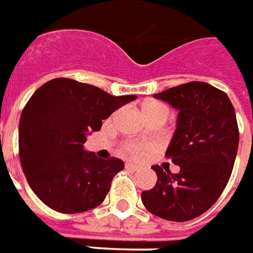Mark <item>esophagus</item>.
I'll use <instances>...</instances> for the list:
<instances>
[{
	"label": "esophagus",
	"instance_id": "obj_1",
	"mask_svg": "<svg viewBox=\"0 0 253 253\" xmlns=\"http://www.w3.org/2000/svg\"><path fill=\"white\" fill-rule=\"evenodd\" d=\"M125 169H137V166L133 165V163H130V162H128V163H125Z\"/></svg>",
	"mask_w": 253,
	"mask_h": 253
}]
</instances>
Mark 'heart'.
Segmentation results:
<instances>
[{
    "instance_id": "1",
    "label": "heart",
    "mask_w": 253,
    "mask_h": 253,
    "mask_svg": "<svg viewBox=\"0 0 253 253\" xmlns=\"http://www.w3.org/2000/svg\"><path fill=\"white\" fill-rule=\"evenodd\" d=\"M143 113L145 114V117L148 120H167L169 116V108L166 106L165 104H162L159 101H148L145 102L144 106H143ZM124 152L128 156H132V158H140V156H145L147 154H149L148 145L141 144V143H128V144L124 145Z\"/></svg>"
}]
</instances>
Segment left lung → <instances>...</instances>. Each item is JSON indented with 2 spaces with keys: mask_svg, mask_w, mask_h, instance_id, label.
<instances>
[{
  "mask_svg": "<svg viewBox=\"0 0 253 253\" xmlns=\"http://www.w3.org/2000/svg\"><path fill=\"white\" fill-rule=\"evenodd\" d=\"M176 109V129L166 156L179 166H159L156 185L141 193L148 211L169 221L193 220L220 198L239 148V126L229 97L205 82H189L155 94Z\"/></svg>",
  "mask_w": 253,
  "mask_h": 253,
  "instance_id": "1",
  "label": "left lung"
}]
</instances>
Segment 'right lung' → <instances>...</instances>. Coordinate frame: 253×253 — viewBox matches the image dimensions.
Returning <instances> with one entry per match:
<instances>
[{"label":"right lung","instance_id":"obj_1","mask_svg":"<svg viewBox=\"0 0 253 253\" xmlns=\"http://www.w3.org/2000/svg\"><path fill=\"white\" fill-rule=\"evenodd\" d=\"M136 98L114 97L68 78L48 81L33 93L18 124V154L39 200L66 214L102 204L124 162L99 159L84 151L86 136L99 130L102 120Z\"/></svg>","mask_w":253,"mask_h":253}]
</instances>
